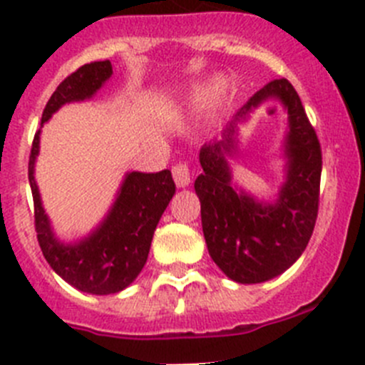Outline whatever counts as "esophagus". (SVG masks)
<instances>
[{
    "label": "esophagus",
    "mask_w": 365,
    "mask_h": 365,
    "mask_svg": "<svg viewBox=\"0 0 365 365\" xmlns=\"http://www.w3.org/2000/svg\"><path fill=\"white\" fill-rule=\"evenodd\" d=\"M173 178L178 187H187L190 183V168L187 162H180L173 168Z\"/></svg>",
    "instance_id": "obj_1"
}]
</instances>
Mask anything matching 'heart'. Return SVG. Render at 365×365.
I'll list each match as a JSON object with an SVG mask.
<instances>
[{"instance_id": "1", "label": "heart", "mask_w": 365, "mask_h": 365, "mask_svg": "<svg viewBox=\"0 0 365 365\" xmlns=\"http://www.w3.org/2000/svg\"><path fill=\"white\" fill-rule=\"evenodd\" d=\"M222 93H225V83H222L221 80H217L214 83V87H212V96H214L215 100H219V98L222 96Z\"/></svg>"}]
</instances>
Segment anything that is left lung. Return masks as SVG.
Listing matches in <instances>:
<instances>
[{
    "mask_svg": "<svg viewBox=\"0 0 365 365\" xmlns=\"http://www.w3.org/2000/svg\"><path fill=\"white\" fill-rule=\"evenodd\" d=\"M267 99L280 101L289 114L286 182L271 204L233 187L227 164V157L236 153V125ZM200 164L203 173L194 189L201 203L205 242L217 267L237 284H262L287 271L312 237L323 168L316 130L291 81L280 78L257 91L221 139L203 144Z\"/></svg>",
    "mask_w": 365,
    "mask_h": 365,
    "instance_id": "left-lung-1",
    "label": "left lung"
}]
</instances>
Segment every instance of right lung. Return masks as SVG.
I'll use <instances>...</instances> for the list:
<instances>
[{
  "label": "right lung",
  "instance_id": "right-lung-1",
  "mask_svg": "<svg viewBox=\"0 0 365 365\" xmlns=\"http://www.w3.org/2000/svg\"><path fill=\"white\" fill-rule=\"evenodd\" d=\"M112 76L110 60L81 66L56 87L42 112L41 126L62 105L91 100ZM41 130L31 144L28 180L34 196L35 232L42 255L60 278L88 294H115L128 287L148 260L155 228L169 201L175 182L169 169L160 173L133 171L125 176L114 205L101 225L78 242H60L53 233L35 183V158Z\"/></svg>",
  "mask_w": 365,
  "mask_h": 365
}]
</instances>
